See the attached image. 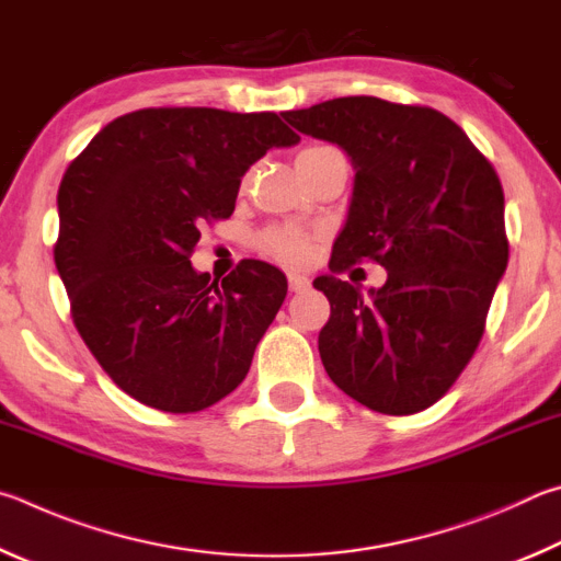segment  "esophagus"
I'll return each mask as SVG.
<instances>
[{"label": "esophagus", "instance_id": "obj_1", "mask_svg": "<svg viewBox=\"0 0 561 561\" xmlns=\"http://www.w3.org/2000/svg\"><path fill=\"white\" fill-rule=\"evenodd\" d=\"M308 286H310V280H308V275H302V273H288V288L293 290V293H302V290H308Z\"/></svg>", "mask_w": 561, "mask_h": 561}]
</instances>
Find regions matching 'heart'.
<instances>
[{"label": "heart", "mask_w": 561, "mask_h": 561, "mask_svg": "<svg viewBox=\"0 0 561 561\" xmlns=\"http://www.w3.org/2000/svg\"><path fill=\"white\" fill-rule=\"evenodd\" d=\"M337 150L332 145H310L306 150L298 152V160H308V157H318ZM261 249L265 253H271L273 259H278L283 263H306L310 259V241L308 236L298 231V229H271L261 236Z\"/></svg>", "instance_id": "heart-1"}]
</instances>
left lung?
Returning a JSON list of instances; mask_svg holds the SVG:
<instances>
[{
	"label": "left lung",
	"mask_w": 561,
	"mask_h": 561,
	"mask_svg": "<svg viewBox=\"0 0 561 561\" xmlns=\"http://www.w3.org/2000/svg\"><path fill=\"white\" fill-rule=\"evenodd\" d=\"M283 117L340 145L355 164L330 271L362 259L387 268L369 296L337 275L312 283L330 300L322 365L362 407L389 416L424 411L473 357L507 268L497 172L434 107L350 95Z\"/></svg>",
	"instance_id": "left-lung-1"
}]
</instances>
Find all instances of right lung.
I'll list each match as a JSON object with an SVG mask.
<instances>
[{"label":"right lung","mask_w":561,"mask_h":561,"mask_svg":"<svg viewBox=\"0 0 561 561\" xmlns=\"http://www.w3.org/2000/svg\"><path fill=\"white\" fill-rule=\"evenodd\" d=\"M298 140L275 113L145 107L107 123L68 164L56 268L78 335L140 404L194 414L249 375L286 275L245 259L219 286L190 255L204 221L233 214L245 170Z\"/></svg>","instance_id":"1"}]
</instances>
